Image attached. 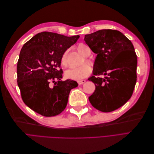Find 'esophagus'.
I'll use <instances>...</instances> for the list:
<instances>
[{
  "label": "esophagus",
  "mask_w": 154,
  "mask_h": 154,
  "mask_svg": "<svg viewBox=\"0 0 154 154\" xmlns=\"http://www.w3.org/2000/svg\"><path fill=\"white\" fill-rule=\"evenodd\" d=\"M77 82H78V85H82V84H83V83H84L85 82V80H78Z\"/></svg>",
  "instance_id": "34e87169"
}]
</instances>
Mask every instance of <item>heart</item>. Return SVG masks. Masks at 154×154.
I'll use <instances>...</instances> for the list:
<instances>
[{
  "label": "heart",
  "mask_w": 154,
  "mask_h": 154,
  "mask_svg": "<svg viewBox=\"0 0 154 154\" xmlns=\"http://www.w3.org/2000/svg\"><path fill=\"white\" fill-rule=\"evenodd\" d=\"M76 49L79 53H80L83 57H84L82 64L84 63L89 64H83L82 66L77 68L70 69L66 72V76L67 78L71 79V80H79L88 76L92 72V68L90 66H92L93 62L92 60L88 58L90 55L91 51V49L87 45L84 43H80L76 45ZM61 66L63 67H66L67 66V53H64L61 58Z\"/></svg>",
  "instance_id": "b5f03b06"
}]
</instances>
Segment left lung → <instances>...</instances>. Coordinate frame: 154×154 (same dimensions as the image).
<instances>
[{"label": "left lung", "instance_id": "1", "mask_svg": "<svg viewBox=\"0 0 154 154\" xmlns=\"http://www.w3.org/2000/svg\"><path fill=\"white\" fill-rule=\"evenodd\" d=\"M84 40L97 54L94 76L88 79L96 88L88 100L97 110L110 112L127 103L133 94L137 64L134 45L123 33L113 29L86 35ZM103 75L106 76L102 78Z\"/></svg>", "mask_w": 154, "mask_h": 154}]
</instances>
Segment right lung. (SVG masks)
Listing matches in <instances>:
<instances>
[{
    "label": "right lung",
    "instance_id": "add662e5",
    "mask_svg": "<svg viewBox=\"0 0 154 154\" xmlns=\"http://www.w3.org/2000/svg\"><path fill=\"white\" fill-rule=\"evenodd\" d=\"M79 37L44 31L23 45L17 66V83L24 103L38 114L52 117L66 109L70 91L78 83L62 81L60 62L62 54Z\"/></svg>",
    "mask_w": 154,
    "mask_h": 154
}]
</instances>
